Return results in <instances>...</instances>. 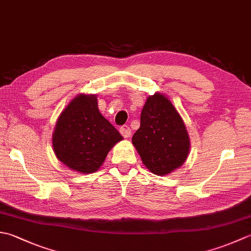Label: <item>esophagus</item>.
I'll list each match as a JSON object with an SVG mask.
<instances>
[{
  "label": "esophagus",
  "instance_id": "1",
  "mask_svg": "<svg viewBox=\"0 0 251 251\" xmlns=\"http://www.w3.org/2000/svg\"><path fill=\"white\" fill-rule=\"evenodd\" d=\"M120 131H121L122 136L124 137V138H129L130 135H131V129L127 125L122 126L121 128H120Z\"/></svg>",
  "mask_w": 251,
  "mask_h": 251
}]
</instances>
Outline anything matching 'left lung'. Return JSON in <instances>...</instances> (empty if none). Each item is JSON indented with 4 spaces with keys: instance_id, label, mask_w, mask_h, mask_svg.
Instances as JSON below:
<instances>
[{
    "instance_id": "obj_1",
    "label": "left lung",
    "mask_w": 251,
    "mask_h": 251,
    "mask_svg": "<svg viewBox=\"0 0 251 251\" xmlns=\"http://www.w3.org/2000/svg\"><path fill=\"white\" fill-rule=\"evenodd\" d=\"M132 145L151 173L166 176L183 165L190 151L185 125L170 100L163 94L149 96Z\"/></svg>"
}]
</instances>
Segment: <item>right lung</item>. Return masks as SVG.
I'll list each match as a JSON object with an SVG mask.
<instances>
[{"label": "right lung", "instance_id": "1", "mask_svg": "<svg viewBox=\"0 0 251 251\" xmlns=\"http://www.w3.org/2000/svg\"><path fill=\"white\" fill-rule=\"evenodd\" d=\"M123 137L99 112L95 95L81 94L58 117L52 132L57 158L81 174L95 173Z\"/></svg>", "mask_w": 251, "mask_h": 251}]
</instances>
